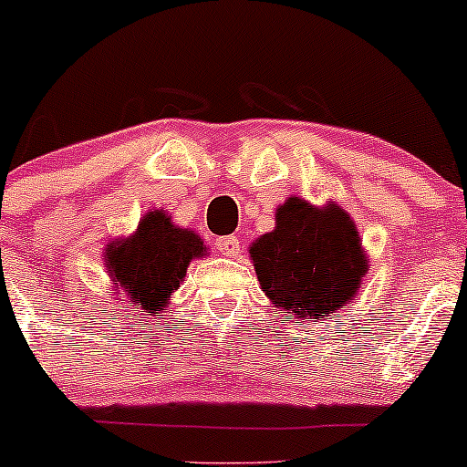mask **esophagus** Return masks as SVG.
Returning <instances> with one entry per match:
<instances>
[{"label": "esophagus", "mask_w": 467, "mask_h": 467, "mask_svg": "<svg viewBox=\"0 0 467 467\" xmlns=\"http://www.w3.org/2000/svg\"><path fill=\"white\" fill-rule=\"evenodd\" d=\"M214 248H217L223 257H234L239 250V239L233 237V234H228V237H217Z\"/></svg>", "instance_id": "34e87169"}]
</instances>
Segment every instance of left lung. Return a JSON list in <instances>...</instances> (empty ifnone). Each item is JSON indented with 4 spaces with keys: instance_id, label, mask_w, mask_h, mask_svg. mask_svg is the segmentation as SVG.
I'll use <instances>...</instances> for the list:
<instances>
[{
    "instance_id": "obj_1",
    "label": "left lung",
    "mask_w": 467,
    "mask_h": 467,
    "mask_svg": "<svg viewBox=\"0 0 467 467\" xmlns=\"http://www.w3.org/2000/svg\"><path fill=\"white\" fill-rule=\"evenodd\" d=\"M261 290L275 308L319 319L355 299L368 261L352 219L339 206L317 210L290 197L276 210L273 233L250 248Z\"/></svg>"
}]
</instances>
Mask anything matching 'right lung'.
Instances as JSON below:
<instances>
[{"mask_svg":"<svg viewBox=\"0 0 467 467\" xmlns=\"http://www.w3.org/2000/svg\"><path fill=\"white\" fill-rule=\"evenodd\" d=\"M206 248L192 230L177 228L163 210L148 213L140 228L124 244L110 245L106 268L117 281L121 304H132L140 312L166 308L171 292L179 288L186 268L194 257H203Z\"/></svg>","mask_w":467,"mask_h":467,"instance_id":"add662e5","label":"right lung"}]
</instances>
